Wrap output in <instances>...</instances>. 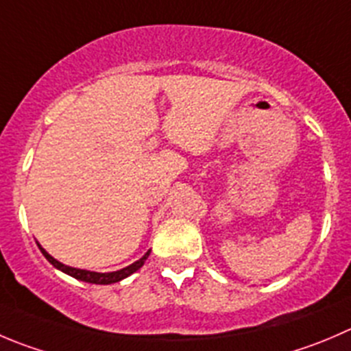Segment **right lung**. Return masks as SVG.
I'll return each mask as SVG.
<instances>
[{
	"mask_svg": "<svg viewBox=\"0 0 351 351\" xmlns=\"http://www.w3.org/2000/svg\"><path fill=\"white\" fill-rule=\"evenodd\" d=\"M39 246V245H38ZM39 250H41L43 255L46 256V260H48L49 263H51L53 267H56V269H60L62 272L69 274V276H72V278L79 279V281H84V282H91V285H112V282H119L122 281V279H125L128 276H131V274H134L136 270L141 269L143 265H145V260L148 258L149 252L146 253L143 258H139L138 262H134L132 265L125 267V269H120L117 270V272H105V274H99V272H89V270H82V269H73V267H69V265H63V263H60L58 260L53 258L49 253H46L45 250L39 246Z\"/></svg>",
	"mask_w": 351,
	"mask_h": 351,
	"instance_id": "right-lung-1",
	"label": "right lung"
}]
</instances>
